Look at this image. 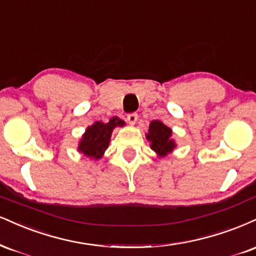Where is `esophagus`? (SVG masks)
<instances>
[{
	"label": "esophagus",
	"mask_w": 256,
	"mask_h": 256,
	"mask_svg": "<svg viewBox=\"0 0 256 256\" xmlns=\"http://www.w3.org/2000/svg\"><path fill=\"white\" fill-rule=\"evenodd\" d=\"M137 119H138V114H137V113H130V114H128V124L134 125V124H136Z\"/></svg>",
	"instance_id": "obj_1"
}]
</instances>
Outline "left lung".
I'll use <instances>...</instances> for the list:
<instances>
[{"mask_svg": "<svg viewBox=\"0 0 256 256\" xmlns=\"http://www.w3.org/2000/svg\"><path fill=\"white\" fill-rule=\"evenodd\" d=\"M146 140L150 142V148L160 158H164L174 150L175 142L172 140V128L163 124L160 120H152L149 125Z\"/></svg>", "mask_w": 256, "mask_h": 256, "instance_id": "8db88e82", "label": "left lung"}]
</instances>
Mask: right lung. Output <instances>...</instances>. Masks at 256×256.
Listing matches in <instances>:
<instances>
[{
	"label": "right lung",
	"instance_id": "1",
	"mask_svg": "<svg viewBox=\"0 0 256 256\" xmlns=\"http://www.w3.org/2000/svg\"><path fill=\"white\" fill-rule=\"evenodd\" d=\"M125 122L118 116H113L108 122H96L88 126L78 143V152L88 158L98 160L102 158L104 150L108 148L113 128L116 126H124Z\"/></svg>",
	"mask_w": 256,
	"mask_h": 256
}]
</instances>
